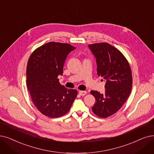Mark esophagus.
Returning a JSON list of instances; mask_svg holds the SVG:
<instances>
[{"label":"esophagus","mask_w":154,"mask_h":154,"mask_svg":"<svg viewBox=\"0 0 154 154\" xmlns=\"http://www.w3.org/2000/svg\"><path fill=\"white\" fill-rule=\"evenodd\" d=\"M79 94L81 95V96H84V95H85L86 94H87V92L86 91H80L79 92Z\"/></svg>","instance_id":"1"}]
</instances>
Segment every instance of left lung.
Returning a JSON list of instances; mask_svg holds the SVG:
<instances>
[{"label":"left lung","mask_w":154,"mask_h":154,"mask_svg":"<svg viewBox=\"0 0 154 154\" xmlns=\"http://www.w3.org/2000/svg\"><path fill=\"white\" fill-rule=\"evenodd\" d=\"M96 58L97 73L106 81L105 92L91 91L96 99L92 108L100 118H107L116 113L129 97L132 87L130 66L123 53L108 43L89 45Z\"/></svg>","instance_id":"obj_1"}]
</instances>
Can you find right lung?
Returning a JSON list of instances; mask_svg holds the SVG:
<instances>
[{"label": "right lung", "mask_w": 154, "mask_h": 154, "mask_svg": "<svg viewBox=\"0 0 154 154\" xmlns=\"http://www.w3.org/2000/svg\"><path fill=\"white\" fill-rule=\"evenodd\" d=\"M75 48L69 43L49 42L36 48L29 58L26 85L36 108L49 118L67 113L77 96V90L65 88L58 79L63 74L66 57Z\"/></svg>", "instance_id": "1"}]
</instances>
